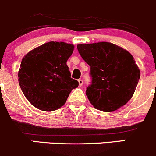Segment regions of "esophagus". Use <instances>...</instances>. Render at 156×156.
<instances>
[{
    "label": "esophagus",
    "mask_w": 156,
    "mask_h": 156,
    "mask_svg": "<svg viewBox=\"0 0 156 156\" xmlns=\"http://www.w3.org/2000/svg\"><path fill=\"white\" fill-rule=\"evenodd\" d=\"M78 85H79V86H81V85H83V81L81 79H78Z\"/></svg>",
    "instance_id": "esophagus-1"
}]
</instances>
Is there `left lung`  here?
Wrapping results in <instances>:
<instances>
[{"label":"left lung","instance_id":"8db88e82","mask_svg":"<svg viewBox=\"0 0 156 156\" xmlns=\"http://www.w3.org/2000/svg\"><path fill=\"white\" fill-rule=\"evenodd\" d=\"M81 58L91 66L92 82L86 90L91 104L100 111L114 112L132 98L140 70L127 50L110 42L77 45Z\"/></svg>","mask_w":156,"mask_h":156}]
</instances>
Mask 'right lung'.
<instances>
[{
    "label": "right lung",
    "instance_id": "add662e5",
    "mask_svg": "<svg viewBox=\"0 0 156 156\" xmlns=\"http://www.w3.org/2000/svg\"><path fill=\"white\" fill-rule=\"evenodd\" d=\"M74 48L71 44L50 41L24 55L17 74L18 81L32 105L41 111H55L78 86L67 65Z\"/></svg>",
    "mask_w": 156,
    "mask_h": 156
}]
</instances>
